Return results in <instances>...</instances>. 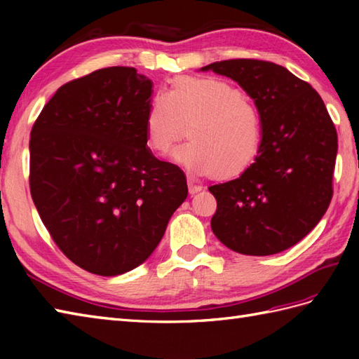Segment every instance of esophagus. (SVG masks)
Instances as JSON below:
<instances>
[{"label": "esophagus", "mask_w": 359, "mask_h": 359, "mask_svg": "<svg viewBox=\"0 0 359 359\" xmlns=\"http://www.w3.org/2000/svg\"><path fill=\"white\" fill-rule=\"evenodd\" d=\"M202 185H197V184H194L193 180H188V191H189V194H196V193H199V191H202Z\"/></svg>", "instance_id": "obj_1"}]
</instances>
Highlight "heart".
Returning a JSON list of instances; mask_svg holds the SVG:
<instances>
[{"instance_id": "heart-1", "label": "heart", "mask_w": 359, "mask_h": 359, "mask_svg": "<svg viewBox=\"0 0 359 359\" xmlns=\"http://www.w3.org/2000/svg\"><path fill=\"white\" fill-rule=\"evenodd\" d=\"M189 143L174 160L193 172L233 179L255 163L264 140V120L256 103L233 83L215 77H177L166 94L152 98L147 118V144L168 154L185 137Z\"/></svg>"}]
</instances>
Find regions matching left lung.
<instances>
[{
	"label": "left lung",
	"instance_id": "obj_1",
	"mask_svg": "<svg viewBox=\"0 0 359 359\" xmlns=\"http://www.w3.org/2000/svg\"><path fill=\"white\" fill-rule=\"evenodd\" d=\"M202 71L238 81L262 114L261 151L241 177L210 187L211 230L241 255L280 253L313 230L333 196L338 135L323 98L285 67L224 60Z\"/></svg>",
	"mask_w": 359,
	"mask_h": 359
}]
</instances>
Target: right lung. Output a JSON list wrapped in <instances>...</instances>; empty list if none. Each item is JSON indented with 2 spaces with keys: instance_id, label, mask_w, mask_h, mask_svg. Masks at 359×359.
Segmentation results:
<instances>
[{
  "instance_id": "1",
  "label": "right lung",
  "mask_w": 359,
  "mask_h": 359,
  "mask_svg": "<svg viewBox=\"0 0 359 359\" xmlns=\"http://www.w3.org/2000/svg\"><path fill=\"white\" fill-rule=\"evenodd\" d=\"M152 81L134 67L60 88L30 131V194L66 257L117 276L143 264L188 196L179 166L147 148Z\"/></svg>"
}]
</instances>
